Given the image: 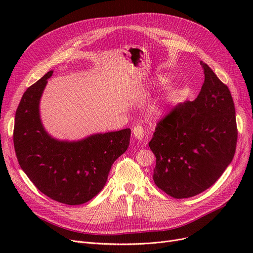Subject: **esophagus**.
I'll return each instance as SVG.
<instances>
[{"label": "esophagus", "mask_w": 253, "mask_h": 253, "mask_svg": "<svg viewBox=\"0 0 253 253\" xmlns=\"http://www.w3.org/2000/svg\"><path fill=\"white\" fill-rule=\"evenodd\" d=\"M132 132H133V135L135 136V138L142 140L143 136H144V129L142 128V126L137 125L135 126L133 129H132Z\"/></svg>", "instance_id": "esophagus-1"}]
</instances>
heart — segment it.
<instances>
[{"label":"heart","mask_w":253,"mask_h":253,"mask_svg":"<svg viewBox=\"0 0 253 253\" xmlns=\"http://www.w3.org/2000/svg\"><path fill=\"white\" fill-rule=\"evenodd\" d=\"M150 111L154 115H161V114H163L166 111V109H165V105L163 104V102H161V101H155V102H153L151 104Z\"/></svg>","instance_id":"obj_1"}]
</instances>
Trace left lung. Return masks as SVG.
<instances>
[{
  "instance_id": "1",
  "label": "left lung",
  "mask_w": 253,
  "mask_h": 253,
  "mask_svg": "<svg viewBox=\"0 0 253 253\" xmlns=\"http://www.w3.org/2000/svg\"><path fill=\"white\" fill-rule=\"evenodd\" d=\"M194 101L174 106L158 122L149 142L156 156L154 181L167 195L183 199L210 188L232 162L238 138L231 92L209 66Z\"/></svg>"
}]
</instances>
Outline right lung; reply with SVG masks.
Masks as SVG:
<instances>
[{
  "instance_id": "add662e5",
  "label": "right lung",
  "mask_w": 253,
  "mask_h": 253,
  "mask_svg": "<svg viewBox=\"0 0 253 253\" xmlns=\"http://www.w3.org/2000/svg\"><path fill=\"white\" fill-rule=\"evenodd\" d=\"M48 72L22 95L15 115L13 142L21 169L52 200L80 205L104 187L113 163L129 147V128L97 133L78 141L51 137L40 119L39 104Z\"/></svg>"
}]
</instances>
